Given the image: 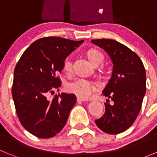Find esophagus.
Segmentation results:
<instances>
[{
	"mask_svg": "<svg viewBox=\"0 0 157 157\" xmlns=\"http://www.w3.org/2000/svg\"><path fill=\"white\" fill-rule=\"evenodd\" d=\"M77 101H78V102H82V101H86V100L82 99V98H78V97Z\"/></svg>",
	"mask_w": 157,
	"mask_h": 157,
	"instance_id": "1",
	"label": "esophagus"
}]
</instances>
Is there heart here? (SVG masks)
<instances>
[{"label": "heart", "mask_w": 157, "mask_h": 157, "mask_svg": "<svg viewBox=\"0 0 157 157\" xmlns=\"http://www.w3.org/2000/svg\"><path fill=\"white\" fill-rule=\"evenodd\" d=\"M89 60L94 65H98L104 60V55L95 48H90L86 52ZM72 62L70 57L65 58L63 63V70L67 73L71 71ZM98 89L95 82L84 78H77L70 82L66 85V90L71 94H73L82 99H88Z\"/></svg>", "instance_id": "obj_1"}]
</instances>
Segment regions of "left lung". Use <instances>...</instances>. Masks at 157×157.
Instances as JSON below:
<instances>
[{
  "instance_id": "8db88e82",
  "label": "left lung",
  "mask_w": 157,
  "mask_h": 157,
  "mask_svg": "<svg viewBox=\"0 0 157 157\" xmlns=\"http://www.w3.org/2000/svg\"><path fill=\"white\" fill-rule=\"evenodd\" d=\"M91 42L106 51L113 63L112 76L102 93L114 104L105 103V113L95 123L107 134H120L132 125L141 110L146 91L145 67L135 52L117 41Z\"/></svg>"
}]
</instances>
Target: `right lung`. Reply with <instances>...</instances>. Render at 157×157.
<instances>
[{"instance_id": "obj_1", "label": "right lung", "mask_w": 157, "mask_h": 157, "mask_svg": "<svg viewBox=\"0 0 157 157\" xmlns=\"http://www.w3.org/2000/svg\"><path fill=\"white\" fill-rule=\"evenodd\" d=\"M83 42L59 37H45L24 51L14 70L12 94L16 114L27 131L40 138H52L63 128L76 103V96L63 93L52 100L61 81L65 58Z\"/></svg>"}]
</instances>
